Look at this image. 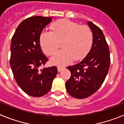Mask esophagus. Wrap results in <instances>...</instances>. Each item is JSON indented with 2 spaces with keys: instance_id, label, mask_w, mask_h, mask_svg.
Wrapping results in <instances>:
<instances>
[{
  "instance_id": "34e87169",
  "label": "esophagus",
  "mask_w": 124,
  "mask_h": 124,
  "mask_svg": "<svg viewBox=\"0 0 124 124\" xmlns=\"http://www.w3.org/2000/svg\"><path fill=\"white\" fill-rule=\"evenodd\" d=\"M57 68H58V72H60L61 70H63L64 68L63 67V66H58V67H57Z\"/></svg>"
}]
</instances>
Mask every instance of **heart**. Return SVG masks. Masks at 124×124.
Segmentation results:
<instances>
[{"label": "heart", "instance_id": "1", "mask_svg": "<svg viewBox=\"0 0 124 124\" xmlns=\"http://www.w3.org/2000/svg\"><path fill=\"white\" fill-rule=\"evenodd\" d=\"M51 30V32L43 31L40 41L41 48L48 55L54 54L59 48V43L62 42L63 50L51 58L53 64L66 65L73 60H82L90 50L93 35L87 26L63 20L53 24Z\"/></svg>", "mask_w": 124, "mask_h": 124}]
</instances>
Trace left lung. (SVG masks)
<instances>
[{
	"instance_id": "8db88e82",
	"label": "left lung",
	"mask_w": 124,
	"mask_h": 124,
	"mask_svg": "<svg viewBox=\"0 0 124 124\" xmlns=\"http://www.w3.org/2000/svg\"><path fill=\"white\" fill-rule=\"evenodd\" d=\"M87 25L93 35L91 50L79 63L68 67L71 76L65 84L69 94L77 99L88 97L99 89L110 63L109 46L102 30L91 22Z\"/></svg>"
}]
</instances>
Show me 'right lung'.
Listing matches in <instances>:
<instances>
[{
	"label": "right lung",
	"mask_w": 124,
	"mask_h": 124,
	"mask_svg": "<svg viewBox=\"0 0 124 124\" xmlns=\"http://www.w3.org/2000/svg\"><path fill=\"white\" fill-rule=\"evenodd\" d=\"M53 18L35 16L24 20L11 40L10 64L14 78L22 90L32 97L46 94L58 73L56 66L39 69L48 61L40 46V35Z\"/></svg>",
	"instance_id": "right-lung-1"
}]
</instances>
